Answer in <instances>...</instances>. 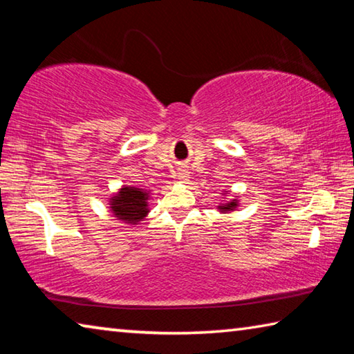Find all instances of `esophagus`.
I'll use <instances>...</instances> for the list:
<instances>
[{"label":"esophagus","instance_id":"1","mask_svg":"<svg viewBox=\"0 0 354 354\" xmlns=\"http://www.w3.org/2000/svg\"><path fill=\"white\" fill-rule=\"evenodd\" d=\"M187 178H189V171L185 170V169H179V171H178V179L181 183H185L187 181Z\"/></svg>","mask_w":354,"mask_h":354}]
</instances>
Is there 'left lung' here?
<instances>
[{
    "label": "left lung",
    "mask_w": 354,
    "mask_h": 354,
    "mask_svg": "<svg viewBox=\"0 0 354 354\" xmlns=\"http://www.w3.org/2000/svg\"><path fill=\"white\" fill-rule=\"evenodd\" d=\"M227 192H230V190H225V194H221V195L226 196ZM237 207H239V198H237V196H236V198H231V200H227V201L220 203V205L217 206V209H218L221 214H230L232 211H236Z\"/></svg>",
    "instance_id": "8db88e82"
}]
</instances>
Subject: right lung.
<instances>
[{
  "label": "right lung",
  "mask_w": 354,
  "mask_h": 354,
  "mask_svg": "<svg viewBox=\"0 0 354 354\" xmlns=\"http://www.w3.org/2000/svg\"><path fill=\"white\" fill-rule=\"evenodd\" d=\"M149 192L134 185H122L109 198V209L113 217L127 225H139L147 217Z\"/></svg>",
  "instance_id": "obj_1"
}]
</instances>
